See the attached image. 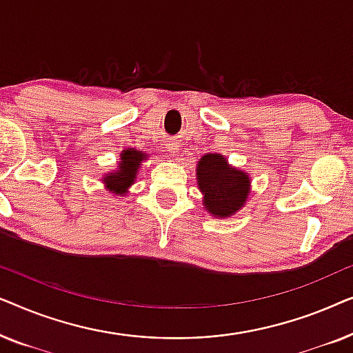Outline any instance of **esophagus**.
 Returning a JSON list of instances; mask_svg holds the SVG:
<instances>
[{
  "mask_svg": "<svg viewBox=\"0 0 353 353\" xmlns=\"http://www.w3.org/2000/svg\"><path fill=\"white\" fill-rule=\"evenodd\" d=\"M165 148H167V151L172 152V154L180 152V144H178V141H167Z\"/></svg>",
  "mask_w": 353,
  "mask_h": 353,
  "instance_id": "esophagus-1",
  "label": "esophagus"
}]
</instances>
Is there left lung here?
<instances>
[{"label":"left lung","instance_id":"1","mask_svg":"<svg viewBox=\"0 0 353 353\" xmlns=\"http://www.w3.org/2000/svg\"><path fill=\"white\" fill-rule=\"evenodd\" d=\"M196 176L204 210L214 219H228L238 214L248 202L249 173L231 165L228 159L219 152L204 154L197 161Z\"/></svg>","mask_w":353,"mask_h":353}]
</instances>
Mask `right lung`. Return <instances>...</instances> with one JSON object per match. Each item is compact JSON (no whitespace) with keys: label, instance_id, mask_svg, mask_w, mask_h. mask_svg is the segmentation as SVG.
Returning <instances> with one entry per match:
<instances>
[{"label":"right lung","instance_id":"1","mask_svg":"<svg viewBox=\"0 0 353 353\" xmlns=\"http://www.w3.org/2000/svg\"><path fill=\"white\" fill-rule=\"evenodd\" d=\"M149 154L144 151H138L134 148H127L120 152V159L115 170H110L104 173L103 180L104 188L114 196H127L128 190L134 185L139 168H141L143 162L148 161Z\"/></svg>","mask_w":353,"mask_h":353}]
</instances>
